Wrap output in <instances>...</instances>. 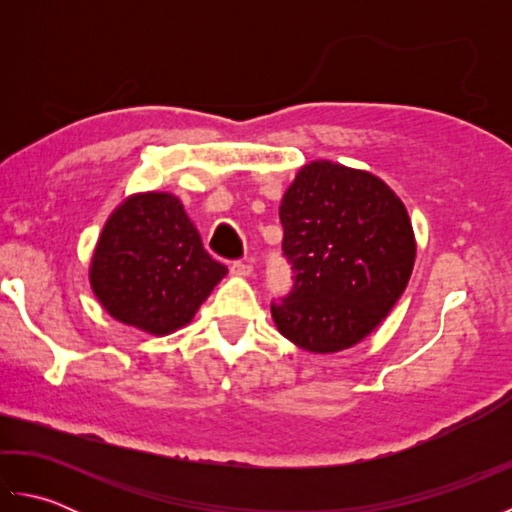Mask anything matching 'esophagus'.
I'll use <instances>...</instances> for the list:
<instances>
[{
    "label": "esophagus",
    "instance_id": "34e87169",
    "mask_svg": "<svg viewBox=\"0 0 512 512\" xmlns=\"http://www.w3.org/2000/svg\"><path fill=\"white\" fill-rule=\"evenodd\" d=\"M231 273L235 277H250V275H253V264H250V262H233Z\"/></svg>",
    "mask_w": 512,
    "mask_h": 512
}]
</instances>
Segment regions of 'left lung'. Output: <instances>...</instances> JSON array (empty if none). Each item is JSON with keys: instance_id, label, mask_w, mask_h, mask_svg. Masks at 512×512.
I'll use <instances>...</instances> for the list:
<instances>
[{"instance_id": "1", "label": "left lung", "mask_w": 512, "mask_h": 512, "mask_svg": "<svg viewBox=\"0 0 512 512\" xmlns=\"http://www.w3.org/2000/svg\"><path fill=\"white\" fill-rule=\"evenodd\" d=\"M295 290L273 303L279 334L334 354L372 334L405 292L416 262L409 213L372 171L332 160L303 165L281 200Z\"/></svg>"}]
</instances>
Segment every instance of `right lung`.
Segmentation results:
<instances>
[{
    "mask_svg": "<svg viewBox=\"0 0 512 512\" xmlns=\"http://www.w3.org/2000/svg\"><path fill=\"white\" fill-rule=\"evenodd\" d=\"M226 273L178 195L145 191L127 195L107 217L88 277L110 317L167 336L193 321Z\"/></svg>",
    "mask_w": 512,
    "mask_h": 512,
    "instance_id": "add662e5",
    "label": "right lung"
}]
</instances>
